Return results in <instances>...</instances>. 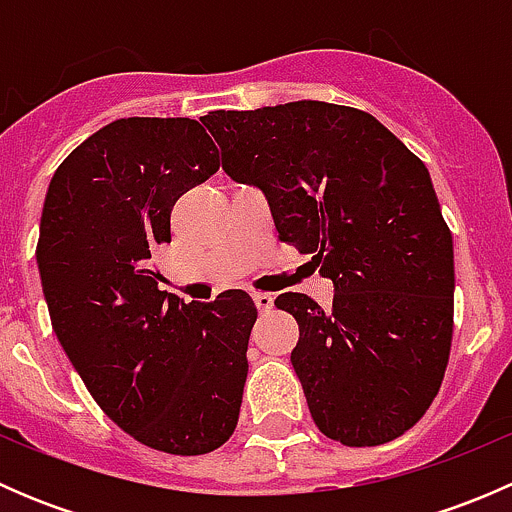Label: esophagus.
Masks as SVG:
<instances>
[{
  "instance_id": "obj_1",
  "label": "esophagus",
  "mask_w": 512,
  "mask_h": 512,
  "mask_svg": "<svg viewBox=\"0 0 512 512\" xmlns=\"http://www.w3.org/2000/svg\"><path fill=\"white\" fill-rule=\"evenodd\" d=\"M252 302H255L257 312H270V309L275 307V297L267 292H255L252 294Z\"/></svg>"
}]
</instances>
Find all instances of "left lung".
<instances>
[{"instance_id": "left-lung-1", "label": "left lung", "mask_w": 512, "mask_h": 512, "mask_svg": "<svg viewBox=\"0 0 512 512\" xmlns=\"http://www.w3.org/2000/svg\"><path fill=\"white\" fill-rule=\"evenodd\" d=\"M235 183L260 188L280 240L334 302L285 292L309 414L344 446L394 441L426 414L453 334V240L426 165L359 108L292 101L203 118Z\"/></svg>"}]
</instances>
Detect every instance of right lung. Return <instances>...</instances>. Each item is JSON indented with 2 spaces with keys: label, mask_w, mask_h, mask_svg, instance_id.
Wrapping results in <instances>:
<instances>
[{
  "label": "right lung",
  "mask_w": 512,
  "mask_h": 512,
  "mask_svg": "<svg viewBox=\"0 0 512 512\" xmlns=\"http://www.w3.org/2000/svg\"><path fill=\"white\" fill-rule=\"evenodd\" d=\"M220 168L190 118H118L56 168L39 225L51 327L103 414L143 446L200 456L237 426L257 309L227 289L185 304L151 252L175 200Z\"/></svg>",
  "instance_id": "obj_1"
}]
</instances>
